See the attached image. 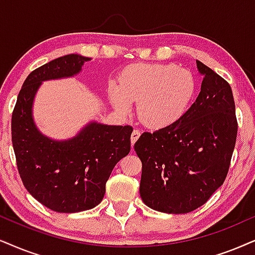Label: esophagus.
<instances>
[{"label": "esophagus", "mask_w": 255, "mask_h": 255, "mask_svg": "<svg viewBox=\"0 0 255 255\" xmlns=\"http://www.w3.org/2000/svg\"><path fill=\"white\" fill-rule=\"evenodd\" d=\"M140 135H141L140 130H137V129L133 130V133H131V136H130V142H131V144H133V146H134V143L136 142L137 138L140 137Z\"/></svg>", "instance_id": "esophagus-1"}]
</instances>
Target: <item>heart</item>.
I'll list each match as a JSON object with an SVG mask.
<instances>
[{
    "label": "heart",
    "mask_w": 255,
    "mask_h": 255,
    "mask_svg": "<svg viewBox=\"0 0 255 255\" xmlns=\"http://www.w3.org/2000/svg\"><path fill=\"white\" fill-rule=\"evenodd\" d=\"M194 93L195 80L189 70L172 63H136L121 74L112 99L124 113L130 104H138V118L144 125L163 128L183 117Z\"/></svg>",
    "instance_id": "b5f03b06"
}]
</instances>
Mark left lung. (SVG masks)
Segmentation results:
<instances>
[{"mask_svg":"<svg viewBox=\"0 0 255 255\" xmlns=\"http://www.w3.org/2000/svg\"><path fill=\"white\" fill-rule=\"evenodd\" d=\"M201 92L183 117L134 144L142 162L140 195L154 211L183 214L207 202L225 179L238 133L231 86L196 61Z\"/></svg>","mask_w":255,"mask_h":255,"instance_id":"obj_1","label":"left lung"}]
</instances>
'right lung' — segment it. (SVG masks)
I'll use <instances>...</instances> for the list:
<instances>
[{
    "label": "right lung",
    "instance_id": "obj_1",
    "mask_svg": "<svg viewBox=\"0 0 255 255\" xmlns=\"http://www.w3.org/2000/svg\"><path fill=\"white\" fill-rule=\"evenodd\" d=\"M89 60L69 54L33 70L11 115L12 147L22 182L38 202L59 213L98 206L113 168L130 151L131 126L90 122L76 136L64 141L44 136L35 126L31 108L41 83L76 75Z\"/></svg>",
    "mask_w": 255,
    "mask_h": 255
}]
</instances>
